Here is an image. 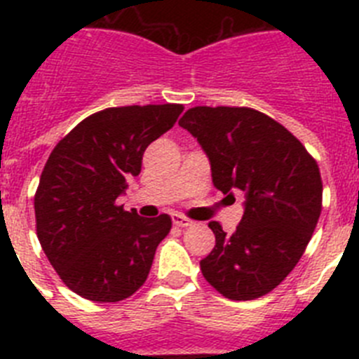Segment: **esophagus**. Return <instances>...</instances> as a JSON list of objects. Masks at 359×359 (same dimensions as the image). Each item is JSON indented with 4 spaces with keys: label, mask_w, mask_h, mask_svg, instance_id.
<instances>
[{
    "label": "esophagus",
    "mask_w": 359,
    "mask_h": 359,
    "mask_svg": "<svg viewBox=\"0 0 359 359\" xmlns=\"http://www.w3.org/2000/svg\"><path fill=\"white\" fill-rule=\"evenodd\" d=\"M172 223L176 224V226L180 228H187L192 224V221H190L189 217H185V215H180V214H172Z\"/></svg>",
    "instance_id": "1"
}]
</instances>
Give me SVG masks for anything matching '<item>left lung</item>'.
<instances>
[{"label": "left lung", "instance_id": "obj_1", "mask_svg": "<svg viewBox=\"0 0 359 359\" xmlns=\"http://www.w3.org/2000/svg\"><path fill=\"white\" fill-rule=\"evenodd\" d=\"M180 126L208 154L214 185L246 196L236 233L208 223L215 246L199 262L203 277L230 300L264 297L293 271L318 223V163L282 123L252 107H192Z\"/></svg>", "mask_w": 359, "mask_h": 359}]
</instances>
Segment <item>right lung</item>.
I'll list each match as a JSON object with an SVG mask.
<instances>
[{"instance_id": "1", "label": "right lung", "mask_w": 359, "mask_h": 359, "mask_svg": "<svg viewBox=\"0 0 359 359\" xmlns=\"http://www.w3.org/2000/svg\"><path fill=\"white\" fill-rule=\"evenodd\" d=\"M182 111V104L107 107L77 123L46 160L34 196L37 239L73 293L120 302L147 280L172 221L140 217L116 198Z\"/></svg>"}]
</instances>
